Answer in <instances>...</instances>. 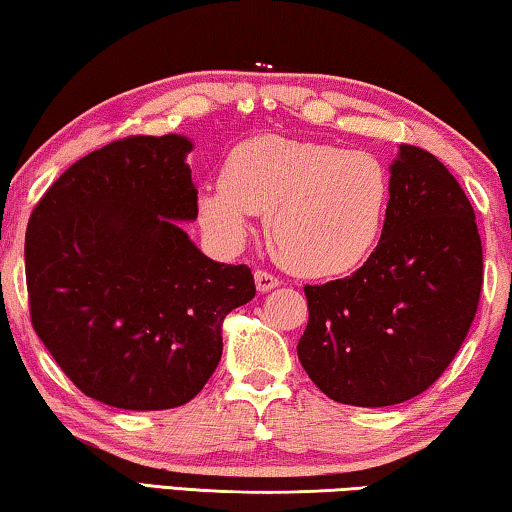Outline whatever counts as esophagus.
Returning <instances> with one entry per match:
<instances>
[{"instance_id":"1","label":"esophagus","mask_w":512,"mask_h":512,"mask_svg":"<svg viewBox=\"0 0 512 512\" xmlns=\"http://www.w3.org/2000/svg\"><path fill=\"white\" fill-rule=\"evenodd\" d=\"M255 285H257L259 292H269V290H273V287L280 285V280L273 276V273H269V271L257 269L255 271Z\"/></svg>"}]
</instances>
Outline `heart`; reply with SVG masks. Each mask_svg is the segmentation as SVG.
Instances as JSON below:
<instances>
[{"label": "heart", "instance_id": "1", "mask_svg": "<svg viewBox=\"0 0 512 512\" xmlns=\"http://www.w3.org/2000/svg\"><path fill=\"white\" fill-rule=\"evenodd\" d=\"M390 178L366 150L255 136L229 153L222 178L199 194L206 234L239 250L266 213L273 253L308 278L341 276L364 262L383 229Z\"/></svg>", "mask_w": 512, "mask_h": 512}]
</instances>
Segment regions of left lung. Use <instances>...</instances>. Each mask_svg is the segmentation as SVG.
I'll use <instances>...</instances> for the list:
<instances>
[{
	"instance_id": "1",
	"label": "left lung",
	"mask_w": 512,
	"mask_h": 512,
	"mask_svg": "<svg viewBox=\"0 0 512 512\" xmlns=\"http://www.w3.org/2000/svg\"><path fill=\"white\" fill-rule=\"evenodd\" d=\"M380 241L352 276L306 285L299 362L329 399L394 406L441 378L478 311L482 243L457 178L401 143Z\"/></svg>"
}]
</instances>
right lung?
<instances>
[{"mask_svg":"<svg viewBox=\"0 0 512 512\" xmlns=\"http://www.w3.org/2000/svg\"><path fill=\"white\" fill-rule=\"evenodd\" d=\"M178 134L127 136L48 187L25 234L32 327L88 397L164 410L197 397L222 355V320L255 297L246 264L213 262Z\"/></svg>","mask_w":512,"mask_h":512,"instance_id":"1","label":"right lung"}]
</instances>
